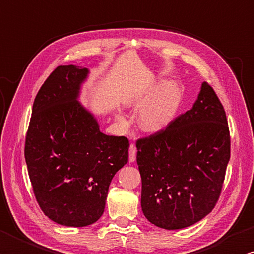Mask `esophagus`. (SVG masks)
I'll return each instance as SVG.
<instances>
[{"instance_id":"obj_1","label":"esophagus","mask_w":254,"mask_h":254,"mask_svg":"<svg viewBox=\"0 0 254 254\" xmlns=\"http://www.w3.org/2000/svg\"><path fill=\"white\" fill-rule=\"evenodd\" d=\"M128 154H130V156H128L130 162H134L136 159V147L135 144H133V143H131L130 147H128Z\"/></svg>"}]
</instances>
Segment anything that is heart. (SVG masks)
<instances>
[{
  "instance_id": "b5f03b06",
  "label": "heart",
  "mask_w": 254,
  "mask_h": 254,
  "mask_svg": "<svg viewBox=\"0 0 254 254\" xmlns=\"http://www.w3.org/2000/svg\"><path fill=\"white\" fill-rule=\"evenodd\" d=\"M132 102L142 107L137 115L142 130L147 133L161 132L177 118L182 103V91L178 84L168 82L149 94L133 99Z\"/></svg>"
}]
</instances>
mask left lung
<instances>
[{
  "mask_svg": "<svg viewBox=\"0 0 254 254\" xmlns=\"http://www.w3.org/2000/svg\"><path fill=\"white\" fill-rule=\"evenodd\" d=\"M230 147L223 105L203 82L191 110L163 131L136 140L145 218L159 228L178 230L209 214L222 191Z\"/></svg>",
  "mask_w": 254,
  "mask_h": 254,
  "instance_id": "8db88e82",
  "label": "left lung"
}]
</instances>
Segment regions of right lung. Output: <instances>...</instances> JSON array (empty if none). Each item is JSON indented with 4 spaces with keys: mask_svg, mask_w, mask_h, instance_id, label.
I'll return each instance as SVG.
<instances>
[{
    "mask_svg": "<svg viewBox=\"0 0 254 254\" xmlns=\"http://www.w3.org/2000/svg\"><path fill=\"white\" fill-rule=\"evenodd\" d=\"M87 68L60 65L35 96L24 156L43 213L65 227H86L103 214L109 186L128 160L126 136L100 131L77 96Z\"/></svg>",
    "mask_w": 254,
    "mask_h": 254,
    "instance_id": "1",
    "label": "right lung"
}]
</instances>
